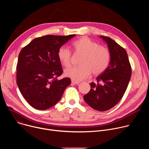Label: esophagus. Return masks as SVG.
<instances>
[{
    "mask_svg": "<svg viewBox=\"0 0 149 149\" xmlns=\"http://www.w3.org/2000/svg\"><path fill=\"white\" fill-rule=\"evenodd\" d=\"M80 83V82L79 81H75L74 80H71V84H79Z\"/></svg>",
    "mask_w": 149,
    "mask_h": 149,
    "instance_id": "1",
    "label": "esophagus"
}]
</instances>
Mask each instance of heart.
<instances>
[{
	"label": "heart",
	"mask_w": 149,
	"mask_h": 149,
	"mask_svg": "<svg viewBox=\"0 0 149 149\" xmlns=\"http://www.w3.org/2000/svg\"><path fill=\"white\" fill-rule=\"evenodd\" d=\"M76 53L82 55L79 67H71L64 71V75L75 81L87 78L91 72L94 75L102 73L109 65L111 54L105 46L98 45L97 42L88 38L82 37L72 44ZM71 52L65 47H61L58 51V57L62 64L68 67L71 65Z\"/></svg>",
	"instance_id": "obj_1"
}]
</instances>
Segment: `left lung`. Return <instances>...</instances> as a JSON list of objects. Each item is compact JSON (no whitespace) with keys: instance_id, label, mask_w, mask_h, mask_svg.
Instances as JSON below:
<instances>
[{"instance_id":"obj_1","label":"left lung","mask_w":149,"mask_h":149,"mask_svg":"<svg viewBox=\"0 0 149 149\" xmlns=\"http://www.w3.org/2000/svg\"><path fill=\"white\" fill-rule=\"evenodd\" d=\"M107 43L111 58L108 67L90 84L91 90L84 96L91 108L107 111L118 103L124 94L132 75V68L126 51L110 38L100 36Z\"/></svg>"}]
</instances>
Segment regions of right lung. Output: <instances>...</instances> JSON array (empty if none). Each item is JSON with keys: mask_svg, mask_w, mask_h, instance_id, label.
<instances>
[{"mask_svg": "<svg viewBox=\"0 0 149 149\" xmlns=\"http://www.w3.org/2000/svg\"><path fill=\"white\" fill-rule=\"evenodd\" d=\"M75 36L37 38L20 52L16 67L17 85L26 101L34 109L44 110L52 107L71 84L69 78L57 79L63 72L58 51Z\"/></svg>", "mask_w": 149, "mask_h": 149, "instance_id": "add662e5", "label": "right lung"}]
</instances>
